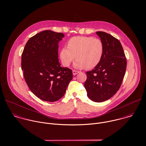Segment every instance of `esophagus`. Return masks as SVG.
Here are the masks:
<instances>
[{"label":"esophagus","instance_id":"34e87169","mask_svg":"<svg viewBox=\"0 0 146 146\" xmlns=\"http://www.w3.org/2000/svg\"><path fill=\"white\" fill-rule=\"evenodd\" d=\"M80 72H78V71H77V70H73V75H76V74H77L78 73H79Z\"/></svg>","mask_w":146,"mask_h":146}]
</instances>
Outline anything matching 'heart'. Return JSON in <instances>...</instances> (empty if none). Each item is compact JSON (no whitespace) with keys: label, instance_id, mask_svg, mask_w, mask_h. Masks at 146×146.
<instances>
[{"label":"heart","instance_id":"heart-1","mask_svg":"<svg viewBox=\"0 0 146 146\" xmlns=\"http://www.w3.org/2000/svg\"><path fill=\"white\" fill-rule=\"evenodd\" d=\"M104 53V44L101 40L93 37L76 36L69 40L68 47L61 49L60 56L65 66L70 65L76 56L75 68L91 69L100 62Z\"/></svg>","mask_w":146,"mask_h":146}]
</instances>
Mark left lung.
<instances>
[{
  "instance_id": "left-lung-1",
  "label": "left lung",
  "mask_w": 146,
  "mask_h": 146,
  "mask_svg": "<svg viewBox=\"0 0 146 146\" xmlns=\"http://www.w3.org/2000/svg\"><path fill=\"white\" fill-rule=\"evenodd\" d=\"M97 35L104 44V53L100 62L86 72L84 86L88 97L101 102L112 97L119 90L127 66L126 58L120 41L111 35L98 31Z\"/></svg>"
}]
</instances>
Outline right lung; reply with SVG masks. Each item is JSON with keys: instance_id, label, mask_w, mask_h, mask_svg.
I'll return each instance as SVG.
<instances>
[{"instance_id": "right-lung-1", "label": "right lung", "mask_w": 146, "mask_h": 146, "mask_svg": "<svg viewBox=\"0 0 146 146\" xmlns=\"http://www.w3.org/2000/svg\"><path fill=\"white\" fill-rule=\"evenodd\" d=\"M62 33L43 31L31 37L21 54V69L31 91L38 98L55 102L65 93L73 78L70 69L58 61V42Z\"/></svg>"}]
</instances>
